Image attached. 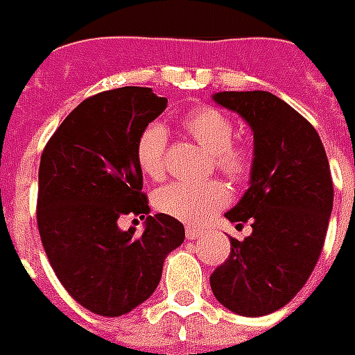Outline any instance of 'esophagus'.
<instances>
[{"mask_svg":"<svg viewBox=\"0 0 355 355\" xmlns=\"http://www.w3.org/2000/svg\"><path fill=\"white\" fill-rule=\"evenodd\" d=\"M202 236H205V232L199 230V228H195V227L186 228V237H188V239H199V237Z\"/></svg>","mask_w":355,"mask_h":355,"instance_id":"34e87169","label":"esophagus"}]
</instances>
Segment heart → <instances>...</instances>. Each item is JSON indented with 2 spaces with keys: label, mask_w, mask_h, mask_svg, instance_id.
<instances>
[{
  "label": "heart",
  "mask_w": 355,
  "mask_h": 355,
  "mask_svg": "<svg viewBox=\"0 0 355 355\" xmlns=\"http://www.w3.org/2000/svg\"><path fill=\"white\" fill-rule=\"evenodd\" d=\"M184 130L205 147L214 158V166L234 182L247 180L252 171L254 156L247 145L232 144L234 125L227 114L214 107H197L184 114ZM167 134L160 123H149L136 141L139 169L153 180L166 177ZM230 200V191L219 180L206 184L173 182L156 191V210L178 221L199 225L208 221Z\"/></svg>",
  "instance_id": "b5f03b06"
}]
</instances>
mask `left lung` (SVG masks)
<instances>
[{"label":"left lung","instance_id":"obj_1","mask_svg":"<svg viewBox=\"0 0 355 355\" xmlns=\"http://www.w3.org/2000/svg\"><path fill=\"white\" fill-rule=\"evenodd\" d=\"M217 105L239 114L254 134L248 189L230 223L252 221V234L230 237V256L210 276L219 302L243 317L284 308L308 282L324 245L334 184L313 125L269 92H217Z\"/></svg>","mask_w":355,"mask_h":355}]
</instances>
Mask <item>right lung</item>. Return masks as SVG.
<instances>
[{
	"label": "right lung",
	"mask_w": 355,
	"mask_h": 355,
	"mask_svg": "<svg viewBox=\"0 0 355 355\" xmlns=\"http://www.w3.org/2000/svg\"><path fill=\"white\" fill-rule=\"evenodd\" d=\"M167 107L150 88L123 86L80 103L47 141L38 169L36 221L66 291L92 313L119 317L155 293L184 225L149 216L136 160L139 132ZM146 217L141 236L117 219Z\"/></svg>",
	"instance_id": "add662e5"
}]
</instances>
